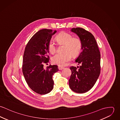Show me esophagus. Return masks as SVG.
Segmentation results:
<instances>
[{
	"mask_svg": "<svg viewBox=\"0 0 120 120\" xmlns=\"http://www.w3.org/2000/svg\"><path fill=\"white\" fill-rule=\"evenodd\" d=\"M64 68L63 67H62V66H58V69H59L60 70H62Z\"/></svg>",
	"mask_w": 120,
	"mask_h": 120,
	"instance_id": "34e87169",
	"label": "esophagus"
}]
</instances>
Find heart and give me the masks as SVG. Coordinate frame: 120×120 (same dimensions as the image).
<instances>
[{"instance_id":"heart-1","label":"heart","mask_w":120,"mask_h":120,"mask_svg":"<svg viewBox=\"0 0 120 120\" xmlns=\"http://www.w3.org/2000/svg\"><path fill=\"white\" fill-rule=\"evenodd\" d=\"M56 39L59 43L64 44L63 53H58L52 58L53 64L59 66H64L70 61L72 56L74 57L78 56L82 50V43L80 39L66 32H62L57 34ZM48 50L51 54L56 51V46L55 43L50 41L48 46Z\"/></svg>"}]
</instances>
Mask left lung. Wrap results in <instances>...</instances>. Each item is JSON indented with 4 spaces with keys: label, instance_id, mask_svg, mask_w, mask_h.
Masks as SVG:
<instances>
[{
    "label": "left lung",
    "instance_id": "left-lung-1",
    "mask_svg": "<svg viewBox=\"0 0 120 120\" xmlns=\"http://www.w3.org/2000/svg\"><path fill=\"white\" fill-rule=\"evenodd\" d=\"M82 41V51L75 60L79 67H71V74L69 80L71 89L78 93H84L95 84L100 73V52L95 37L91 33L81 28H72Z\"/></svg>",
    "mask_w": 120,
    "mask_h": 120
}]
</instances>
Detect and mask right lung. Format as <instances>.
Instances as JSON below:
<instances>
[{"instance_id":"1","label":"right lung","mask_w":120,"mask_h":120,"mask_svg":"<svg viewBox=\"0 0 120 120\" xmlns=\"http://www.w3.org/2000/svg\"><path fill=\"white\" fill-rule=\"evenodd\" d=\"M57 32L42 29L31 37L23 54L22 71L28 85L35 92L44 95L53 88V75L59 71L57 65H50L44 68L43 65L49 62L48 46L52 36Z\"/></svg>"}]
</instances>
